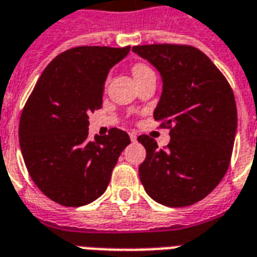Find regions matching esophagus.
<instances>
[{
    "mask_svg": "<svg viewBox=\"0 0 257 257\" xmlns=\"http://www.w3.org/2000/svg\"><path fill=\"white\" fill-rule=\"evenodd\" d=\"M129 138H131L132 142H136V139H138V134H136V132H129Z\"/></svg>",
    "mask_w": 257,
    "mask_h": 257,
    "instance_id": "obj_1",
    "label": "esophagus"
}]
</instances>
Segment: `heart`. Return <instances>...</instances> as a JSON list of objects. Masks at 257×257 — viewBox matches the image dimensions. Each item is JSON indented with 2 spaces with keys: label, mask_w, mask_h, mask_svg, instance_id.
<instances>
[{
  "label": "heart",
  "mask_w": 257,
  "mask_h": 257,
  "mask_svg": "<svg viewBox=\"0 0 257 257\" xmlns=\"http://www.w3.org/2000/svg\"><path fill=\"white\" fill-rule=\"evenodd\" d=\"M147 71H151V68L149 66H146V64H136L134 67V75L135 77H138V75H142V74L147 73Z\"/></svg>",
  "instance_id": "1"
}]
</instances>
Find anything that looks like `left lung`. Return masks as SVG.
<instances>
[{"mask_svg": "<svg viewBox=\"0 0 257 257\" xmlns=\"http://www.w3.org/2000/svg\"><path fill=\"white\" fill-rule=\"evenodd\" d=\"M132 51L161 74L154 119L171 129L164 150L147 135L138 138L147 153L139 167L140 182L158 204H195L220 183L230 165L237 131L231 86L212 60L191 45L151 44Z\"/></svg>", "mask_w": 257, "mask_h": 257, "instance_id": "8db88e82", "label": "left lung"}]
</instances>
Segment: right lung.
I'll return each mask as SVG.
<instances>
[{"instance_id":"right-lung-1","label":"right lung","mask_w":257,"mask_h":257,"mask_svg":"<svg viewBox=\"0 0 257 257\" xmlns=\"http://www.w3.org/2000/svg\"><path fill=\"white\" fill-rule=\"evenodd\" d=\"M131 47H75L42 71L19 122L20 150L38 189L63 206H82L99 198L110 183L126 132L88 139V114L103 104L110 68Z\"/></svg>"}]
</instances>
